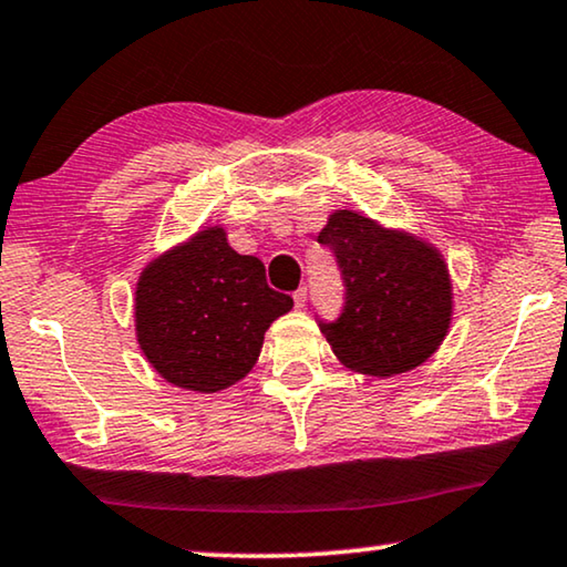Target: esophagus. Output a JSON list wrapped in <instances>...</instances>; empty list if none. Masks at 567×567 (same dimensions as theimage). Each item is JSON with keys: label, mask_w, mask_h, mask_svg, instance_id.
<instances>
[{"label": "esophagus", "mask_w": 567, "mask_h": 567, "mask_svg": "<svg viewBox=\"0 0 567 567\" xmlns=\"http://www.w3.org/2000/svg\"><path fill=\"white\" fill-rule=\"evenodd\" d=\"M292 300H295V308H306V302H308V290L306 287H300V290H295V295H292Z\"/></svg>", "instance_id": "1"}]
</instances>
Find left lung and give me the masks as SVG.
Masks as SVG:
<instances>
[{"label":"left lung","instance_id":"8db88e82","mask_svg":"<svg viewBox=\"0 0 567 567\" xmlns=\"http://www.w3.org/2000/svg\"><path fill=\"white\" fill-rule=\"evenodd\" d=\"M343 280L338 318L320 331L349 369L392 377L420 367L451 323V280L441 255L371 218L338 210L318 234Z\"/></svg>","mask_w":567,"mask_h":567}]
</instances>
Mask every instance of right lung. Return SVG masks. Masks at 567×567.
<instances>
[{
  "label": "right lung",
  "instance_id": "1",
  "mask_svg": "<svg viewBox=\"0 0 567 567\" xmlns=\"http://www.w3.org/2000/svg\"><path fill=\"white\" fill-rule=\"evenodd\" d=\"M290 308L257 257L206 229L142 272L134 312L142 351L167 382L218 392L255 367L269 323Z\"/></svg>",
  "mask_w": 567,
  "mask_h": 567
}]
</instances>
